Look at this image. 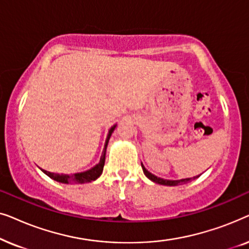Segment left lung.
Masks as SVG:
<instances>
[{
    "instance_id": "1",
    "label": "left lung",
    "mask_w": 249,
    "mask_h": 249,
    "mask_svg": "<svg viewBox=\"0 0 249 249\" xmlns=\"http://www.w3.org/2000/svg\"><path fill=\"white\" fill-rule=\"evenodd\" d=\"M142 171H144L145 176L147 177L149 180H152L153 182L155 183H159V185H164V186H179V185H183V183H187V182H190L192 180H194L197 177H194V178H187V179H180V180H166V179H162V178H159V177H156L151 173L147 170L145 169V166L142 164Z\"/></svg>"
}]
</instances>
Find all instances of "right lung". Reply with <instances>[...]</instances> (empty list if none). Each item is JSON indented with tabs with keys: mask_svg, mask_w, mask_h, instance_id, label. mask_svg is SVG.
<instances>
[{
	"mask_svg": "<svg viewBox=\"0 0 249 249\" xmlns=\"http://www.w3.org/2000/svg\"><path fill=\"white\" fill-rule=\"evenodd\" d=\"M117 124H114L110 130H108L107 141H105V145H104V149L103 153H102L101 160L100 162L97 163L94 168H91L89 170L85 172H79V173H73V175H59V173H53V172H49L46 170H43L42 171L45 173L46 176H49L51 179L55 180L57 182H62V183H87V182H91L94 180H96L98 177L102 175L103 172V168H104V163H105V153H107V142L108 139H110L112 132L114 131Z\"/></svg>",
	"mask_w": 249,
	"mask_h": 249,
	"instance_id": "obj_1",
	"label": "right lung"
}]
</instances>
